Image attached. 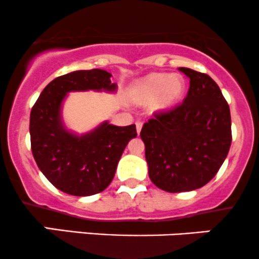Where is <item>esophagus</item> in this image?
Masks as SVG:
<instances>
[{
    "mask_svg": "<svg viewBox=\"0 0 259 259\" xmlns=\"http://www.w3.org/2000/svg\"><path fill=\"white\" fill-rule=\"evenodd\" d=\"M142 126H143V124H142V122H140V121L136 122V130H137V133H138V135H140V133H141Z\"/></svg>",
    "mask_w": 259,
    "mask_h": 259,
    "instance_id": "obj_1",
    "label": "esophagus"
}]
</instances>
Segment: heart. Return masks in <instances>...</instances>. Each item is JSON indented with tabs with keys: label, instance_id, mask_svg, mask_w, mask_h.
<instances>
[{
	"label": "heart",
	"instance_id": "heart-1",
	"mask_svg": "<svg viewBox=\"0 0 259 259\" xmlns=\"http://www.w3.org/2000/svg\"><path fill=\"white\" fill-rule=\"evenodd\" d=\"M185 91V82L180 76L168 74H151L138 81L133 89V99L141 104L153 103L155 111L173 107Z\"/></svg>",
	"mask_w": 259,
	"mask_h": 259
}]
</instances>
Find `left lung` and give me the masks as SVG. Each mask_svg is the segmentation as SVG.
<instances>
[{
    "label": "left lung",
    "instance_id": "1",
    "mask_svg": "<svg viewBox=\"0 0 259 259\" xmlns=\"http://www.w3.org/2000/svg\"><path fill=\"white\" fill-rule=\"evenodd\" d=\"M190 79L184 101L154 113L141 131L152 183L168 193L207 184L230 151V107L207 74L179 68Z\"/></svg>",
    "mask_w": 259,
    "mask_h": 259
}]
</instances>
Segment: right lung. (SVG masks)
Returning a JSON list of instances; mask_svg holds the SVG:
<instances>
[{"label": "right lung", "instance_id": "obj_1", "mask_svg": "<svg viewBox=\"0 0 259 259\" xmlns=\"http://www.w3.org/2000/svg\"><path fill=\"white\" fill-rule=\"evenodd\" d=\"M102 69L77 70L57 77L44 88L30 111V146L38 168L59 190L74 196H90L110 185L124 148L137 137L135 124L113 126L107 121L85 135L65 128L64 99L71 91H107L117 85Z\"/></svg>", "mask_w": 259, "mask_h": 259}]
</instances>
